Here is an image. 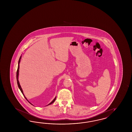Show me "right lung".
<instances>
[{
    "label": "right lung",
    "instance_id": "add662e5",
    "mask_svg": "<svg viewBox=\"0 0 132 132\" xmlns=\"http://www.w3.org/2000/svg\"><path fill=\"white\" fill-rule=\"evenodd\" d=\"M21 56H20V58H19V61H18V69H17V73H16V78H17V84H18V87H19V89H20V90H21V93H22V94H23V95L24 96V97H25V98L27 100V99L26 98V97H25V96L24 95V94H23V90H22V88H21V86H20V83H19V80H18V76H19V64H20V60H21ZM56 97H55V98L53 100V101H52L51 102H50V103L49 104H48L47 105H50L51 104H52V103H53L55 101V100H56ZM28 101V100H27ZM29 103H30V102H29ZM31 104H32L31 103Z\"/></svg>",
    "mask_w": 132,
    "mask_h": 132
}]
</instances>
